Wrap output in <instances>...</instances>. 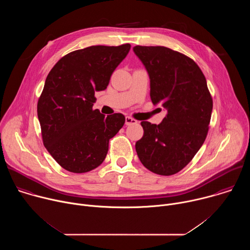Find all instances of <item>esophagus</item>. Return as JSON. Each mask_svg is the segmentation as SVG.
Masks as SVG:
<instances>
[{
    "label": "esophagus",
    "instance_id": "obj_1",
    "mask_svg": "<svg viewBox=\"0 0 250 250\" xmlns=\"http://www.w3.org/2000/svg\"><path fill=\"white\" fill-rule=\"evenodd\" d=\"M137 124V121L130 118V117H125V125H135Z\"/></svg>",
    "mask_w": 250,
    "mask_h": 250
}]
</instances>
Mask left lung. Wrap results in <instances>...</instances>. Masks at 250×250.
I'll list each match as a JSON object with an SVG mask.
<instances>
[{"label": "left lung", "instance_id": "obj_1", "mask_svg": "<svg viewBox=\"0 0 250 250\" xmlns=\"http://www.w3.org/2000/svg\"><path fill=\"white\" fill-rule=\"evenodd\" d=\"M150 79V98L167 115L159 125L141 122L135 144L141 163L155 174L182 170L207 137L212 100L200 67L188 56L164 46L133 47Z\"/></svg>", "mask_w": 250, "mask_h": 250}]
</instances>
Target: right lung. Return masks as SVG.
Returning a JSON list of instances; mask_svg holds the SVG:
<instances>
[{"mask_svg":"<svg viewBox=\"0 0 250 250\" xmlns=\"http://www.w3.org/2000/svg\"><path fill=\"white\" fill-rule=\"evenodd\" d=\"M130 44L95 45L63 56L50 70L38 103L43 145L55 161L73 173L103 163L109 140L123 127L122 114L93 110L95 93L104 91Z\"/></svg>","mask_w":250,"mask_h":250,"instance_id":"right-lung-1","label":"right lung"}]
</instances>
